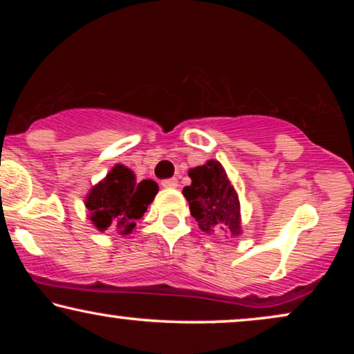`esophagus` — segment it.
Instances as JSON below:
<instances>
[{
    "instance_id": "obj_1",
    "label": "esophagus",
    "mask_w": 354,
    "mask_h": 354,
    "mask_svg": "<svg viewBox=\"0 0 354 354\" xmlns=\"http://www.w3.org/2000/svg\"><path fill=\"white\" fill-rule=\"evenodd\" d=\"M161 185L164 187V188H176L177 185H178V180L176 177H172V178H166V180H162L161 182Z\"/></svg>"
}]
</instances>
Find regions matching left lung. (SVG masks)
<instances>
[{
    "label": "left lung",
    "instance_id": "left-lung-1",
    "mask_svg": "<svg viewBox=\"0 0 354 354\" xmlns=\"http://www.w3.org/2000/svg\"><path fill=\"white\" fill-rule=\"evenodd\" d=\"M192 185L183 188L190 212L203 232L235 239L241 234L240 201L219 161H207L188 171Z\"/></svg>",
    "mask_w": 354,
    "mask_h": 354
}]
</instances>
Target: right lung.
Listing matches in <instances>:
<instances>
[{
    "instance_id": "1",
    "label": "right lung",
    "mask_w": 354,
    "mask_h": 354,
    "mask_svg": "<svg viewBox=\"0 0 354 354\" xmlns=\"http://www.w3.org/2000/svg\"><path fill=\"white\" fill-rule=\"evenodd\" d=\"M158 188L153 180L137 182L133 171L115 164L86 195L85 206L91 224L100 232L111 229L120 235L130 234L151 205Z\"/></svg>"
}]
</instances>
